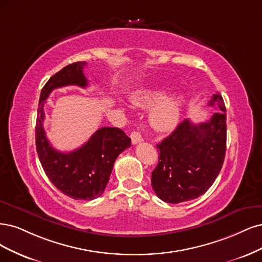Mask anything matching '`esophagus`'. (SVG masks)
Segmentation results:
<instances>
[{"mask_svg": "<svg viewBox=\"0 0 262 262\" xmlns=\"http://www.w3.org/2000/svg\"><path fill=\"white\" fill-rule=\"evenodd\" d=\"M130 138H132V143L133 145H136V143L138 142H141L142 141V136L141 134L139 132H133L132 135H130Z\"/></svg>", "mask_w": 262, "mask_h": 262, "instance_id": "esophagus-1", "label": "esophagus"}]
</instances>
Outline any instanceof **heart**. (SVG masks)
<instances>
[{"mask_svg": "<svg viewBox=\"0 0 262 262\" xmlns=\"http://www.w3.org/2000/svg\"><path fill=\"white\" fill-rule=\"evenodd\" d=\"M165 98V92L159 90L138 91L132 97L135 105L149 107L158 104L150 114V123L159 132L172 129L180 120L183 101L179 96Z\"/></svg>", "mask_w": 262, "mask_h": 262, "instance_id": "heart-1", "label": "heart"}]
</instances>
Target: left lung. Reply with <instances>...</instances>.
<instances>
[{
  "instance_id": "1",
  "label": "left lung",
  "mask_w": 262,
  "mask_h": 262,
  "mask_svg": "<svg viewBox=\"0 0 262 262\" xmlns=\"http://www.w3.org/2000/svg\"><path fill=\"white\" fill-rule=\"evenodd\" d=\"M209 106L219 111L204 123L183 121L157 145L158 165L151 175V186L167 204L196 199L211 187L220 173L226 150V111L216 92Z\"/></svg>"
}]
</instances>
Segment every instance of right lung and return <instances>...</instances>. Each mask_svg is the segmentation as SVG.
<instances>
[{"label": "right lung", "instance_id": "obj_1", "mask_svg": "<svg viewBox=\"0 0 262 262\" xmlns=\"http://www.w3.org/2000/svg\"><path fill=\"white\" fill-rule=\"evenodd\" d=\"M86 62H76L54 74L41 90L36 123V147L40 163L54 186L73 199L92 200L102 195L116 158L130 147V138L117 127H102L71 152L55 150L46 136L43 106L51 91L75 85L88 86Z\"/></svg>", "mask_w": 262, "mask_h": 262}]
</instances>
